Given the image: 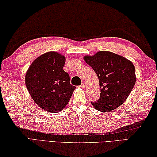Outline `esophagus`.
Instances as JSON below:
<instances>
[{
	"label": "esophagus",
	"mask_w": 157,
	"mask_h": 157,
	"mask_svg": "<svg viewBox=\"0 0 157 157\" xmlns=\"http://www.w3.org/2000/svg\"><path fill=\"white\" fill-rule=\"evenodd\" d=\"M80 87L81 88H83V89H84L85 87H86V85H85L84 83H82L81 86H80Z\"/></svg>",
	"instance_id": "obj_1"
}]
</instances>
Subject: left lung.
<instances>
[{
  "label": "left lung",
  "instance_id": "1",
  "mask_svg": "<svg viewBox=\"0 0 157 157\" xmlns=\"http://www.w3.org/2000/svg\"><path fill=\"white\" fill-rule=\"evenodd\" d=\"M83 59L98 76L100 98L92 103L98 111L108 112L125 102L136 83L135 67L132 61L109 51H99Z\"/></svg>",
  "mask_w": 157,
  "mask_h": 157
}]
</instances>
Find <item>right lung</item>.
I'll return each instance as SVG.
<instances>
[{
    "label": "right lung",
    "instance_id": "add662e5",
    "mask_svg": "<svg viewBox=\"0 0 157 157\" xmlns=\"http://www.w3.org/2000/svg\"><path fill=\"white\" fill-rule=\"evenodd\" d=\"M65 63L64 55L54 51L46 52L32 62L25 74V85L33 101L52 113L64 109L76 88L63 70Z\"/></svg>",
    "mask_w": 157,
    "mask_h": 157
}]
</instances>
